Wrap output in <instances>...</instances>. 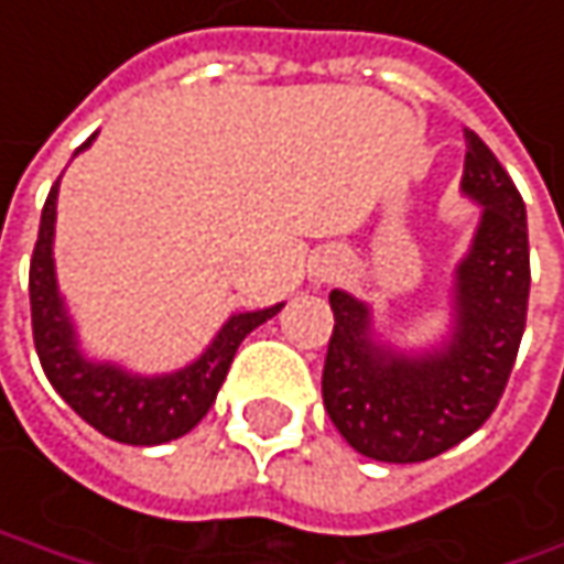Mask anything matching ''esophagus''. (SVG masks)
<instances>
[{
	"instance_id": "obj_1",
	"label": "esophagus",
	"mask_w": 564,
	"mask_h": 564,
	"mask_svg": "<svg viewBox=\"0 0 564 564\" xmlns=\"http://www.w3.org/2000/svg\"><path fill=\"white\" fill-rule=\"evenodd\" d=\"M315 278H318L322 283L332 281V278H335V264H332V261H322V264L315 268Z\"/></svg>"
}]
</instances>
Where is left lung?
Segmentation results:
<instances>
[{"mask_svg":"<svg viewBox=\"0 0 564 564\" xmlns=\"http://www.w3.org/2000/svg\"><path fill=\"white\" fill-rule=\"evenodd\" d=\"M459 191L479 204V226L449 290V332L434 348L386 341L373 310L332 290L335 332L322 399L350 447L380 463H424L456 447L495 412L527 325V207L495 152L466 130Z\"/></svg>","mask_w":564,"mask_h":564,"instance_id":"left-lung-1","label":"left lung"}]
</instances>
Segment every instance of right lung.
<instances>
[{"label": "right lung", "instance_id": "right-lung-1", "mask_svg": "<svg viewBox=\"0 0 564 564\" xmlns=\"http://www.w3.org/2000/svg\"><path fill=\"white\" fill-rule=\"evenodd\" d=\"M88 137L76 152L91 147ZM56 194L53 184L41 214L37 246L31 258V325H34V348L51 386L63 395V402L88 421L95 431L130 447H155L184 437L204 414L210 412L216 392L229 373L246 335L261 322L281 313L283 303L254 313H232L214 341L204 348L197 360L172 373H137L115 360H95L83 350L76 322L66 310V300L56 283L53 264V232H56Z\"/></svg>", "mask_w": 564, "mask_h": 564}]
</instances>
